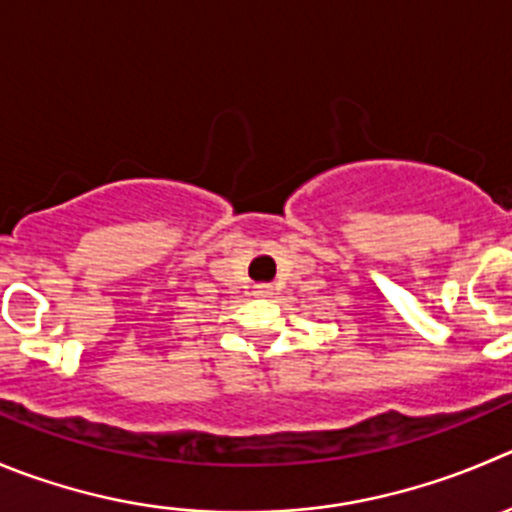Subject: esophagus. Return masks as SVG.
<instances>
[{"label":"esophagus","mask_w":512,"mask_h":512,"mask_svg":"<svg viewBox=\"0 0 512 512\" xmlns=\"http://www.w3.org/2000/svg\"><path fill=\"white\" fill-rule=\"evenodd\" d=\"M271 291H274V286H271V284H256V286H253V294H256V296H271Z\"/></svg>","instance_id":"34e87169"}]
</instances>
